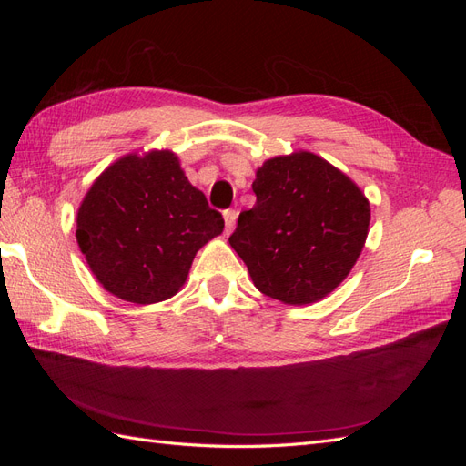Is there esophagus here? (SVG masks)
I'll use <instances>...</instances> for the list:
<instances>
[{"label": "esophagus", "instance_id": "34e87169", "mask_svg": "<svg viewBox=\"0 0 466 466\" xmlns=\"http://www.w3.org/2000/svg\"><path fill=\"white\" fill-rule=\"evenodd\" d=\"M237 211L235 209H228L223 211V219H225V231L231 233L235 229V223H237Z\"/></svg>", "mask_w": 466, "mask_h": 466}]
</instances>
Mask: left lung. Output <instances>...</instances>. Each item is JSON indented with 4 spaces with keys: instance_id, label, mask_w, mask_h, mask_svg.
I'll return each instance as SVG.
<instances>
[{
    "instance_id": "1",
    "label": "left lung",
    "mask_w": 466,
    "mask_h": 466,
    "mask_svg": "<svg viewBox=\"0 0 466 466\" xmlns=\"http://www.w3.org/2000/svg\"><path fill=\"white\" fill-rule=\"evenodd\" d=\"M257 204L238 216L229 245L258 291L286 305L327 298L351 272L371 208L340 168L311 151L278 155L252 182Z\"/></svg>"
}]
</instances>
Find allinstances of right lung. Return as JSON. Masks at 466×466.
<instances>
[{"label":"right lung","instance_id":"add662e5","mask_svg":"<svg viewBox=\"0 0 466 466\" xmlns=\"http://www.w3.org/2000/svg\"><path fill=\"white\" fill-rule=\"evenodd\" d=\"M223 218L190 185L177 153H128L95 178L76 238L93 276L122 301L151 305L185 286L192 260Z\"/></svg>","mask_w":466,"mask_h":466}]
</instances>
